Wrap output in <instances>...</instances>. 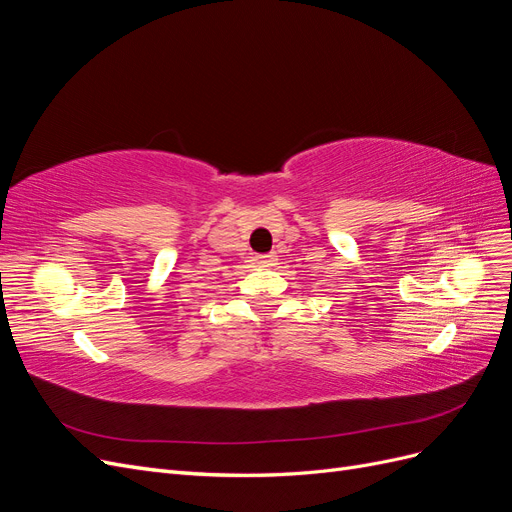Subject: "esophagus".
I'll list each match as a JSON object with an SVG mask.
<instances>
[{
    "label": "esophagus",
    "instance_id": "34e87169",
    "mask_svg": "<svg viewBox=\"0 0 512 512\" xmlns=\"http://www.w3.org/2000/svg\"><path fill=\"white\" fill-rule=\"evenodd\" d=\"M275 260H277V256H275V254H262V256H256V262H258V265H262V267H273V265H275Z\"/></svg>",
    "mask_w": 512,
    "mask_h": 512
}]
</instances>
